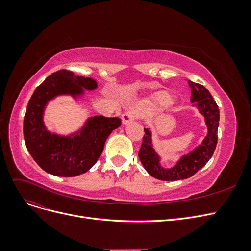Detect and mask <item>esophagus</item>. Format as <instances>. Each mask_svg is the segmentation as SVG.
<instances>
[{"label": "esophagus", "instance_id": "1", "mask_svg": "<svg viewBox=\"0 0 251 251\" xmlns=\"http://www.w3.org/2000/svg\"><path fill=\"white\" fill-rule=\"evenodd\" d=\"M137 118V113L135 111L131 110V111H126V113L123 114V116H121V119H123V124L124 125H127L130 124L131 121H133L134 119Z\"/></svg>", "mask_w": 251, "mask_h": 251}]
</instances>
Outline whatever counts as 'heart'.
I'll return each instance as SVG.
<instances>
[{"label":"heart","mask_w":251,"mask_h":251,"mask_svg":"<svg viewBox=\"0 0 251 251\" xmlns=\"http://www.w3.org/2000/svg\"><path fill=\"white\" fill-rule=\"evenodd\" d=\"M150 101L151 104L157 105V107H165V105H169L173 101V97L166 91H158V92L151 96Z\"/></svg>","instance_id":"obj_1"}]
</instances>
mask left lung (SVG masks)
Masks as SVG:
<instances>
[{"instance_id": "obj_1", "label": "left lung", "mask_w": 251, "mask_h": 251, "mask_svg": "<svg viewBox=\"0 0 251 251\" xmlns=\"http://www.w3.org/2000/svg\"><path fill=\"white\" fill-rule=\"evenodd\" d=\"M192 89L191 102L204 117L207 126V134L200 146L195 148L186 155L181 156L173 168L164 169L161 166V159L153 147L151 132L144 128V134L140 151L138 153L143 168L158 180L177 181L192 177L208 162L216 150L218 142V126L220 111L209 91L199 83L188 80Z\"/></svg>"}]
</instances>
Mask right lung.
I'll return each mask as SVG.
<instances>
[{
    "instance_id": "1",
    "label": "right lung",
    "mask_w": 251,
    "mask_h": 251,
    "mask_svg": "<svg viewBox=\"0 0 251 251\" xmlns=\"http://www.w3.org/2000/svg\"><path fill=\"white\" fill-rule=\"evenodd\" d=\"M96 88L97 82L92 78L59 70L35 89L24 117V139L30 155L45 172L59 177L86 173L101 155L109 135L120 126V118L100 115L88 118L78 131L67 136L47 130L44 113L50 100L60 95L77 100L85 94V90Z\"/></svg>"
}]
</instances>
